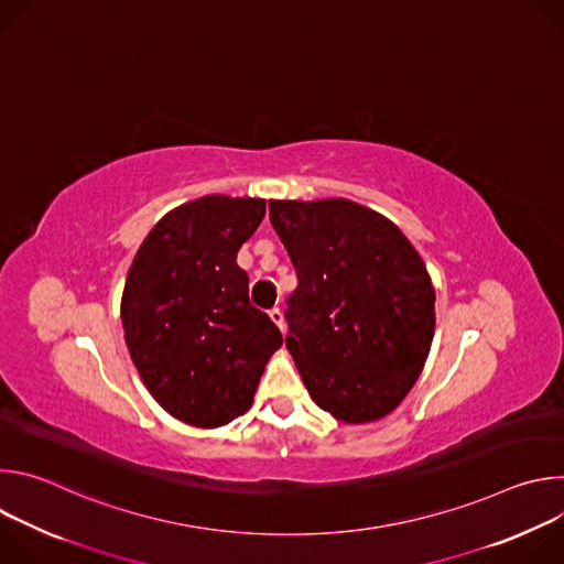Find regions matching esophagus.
Listing matches in <instances>:
<instances>
[{"label": "esophagus", "instance_id": "34e87169", "mask_svg": "<svg viewBox=\"0 0 564 564\" xmlns=\"http://www.w3.org/2000/svg\"><path fill=\"white\" fill-rule=\"evenodd\" d=\"M270 318H272L274 324L279 326V330H281V333H285V321H283V312H281V307H272V310H270Z\"/></svg>", "mask_w": 564, "mask_h": 564}]
</instances>
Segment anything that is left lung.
Wrapping results in <instances>:
<instances>
[{
	"label": "left lung",
	"mask_w": 564,
	"mask_h": 564,
	"mask_svg": "<svg viewBox=\"0 0 564 564\" xmlns=\"http://www.w3.org/2000/svg\"><path fill=\"white\" fill-rule=\"evenodd\" d=\"M299 276L285 346L318 409L344 424L392 413L435 335L431 274L390 218L346 198L270 200Z\"/></svg>",
	"instance_id": "8db88e82"
}]
</instances>
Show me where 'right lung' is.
Wrapping results in <instances>:
<instances>
[{"label": "right lung", "instance_id": "1", "mask_svg": "<svg viewBox=\"0 0 564 564\" xmlns=\"http://www.w3.org/2000/svg\"><path fill=\"white\" fill-rule=\"evenodd\" d=\"M263 216V198L189 200L153 225L129 268L120 316L131 361L158 404L189 426L218 429L248 413L283 346L236 265Z\"/></svg>", "mask_w": 564, "mask_h": 564}]
</instances>
